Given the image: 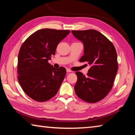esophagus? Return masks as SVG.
<instances>
[{
  "label": "esophagus",
  "mask_w": 135,
  "mask_h": 135,
  "mask_svg": "<svg viewBox=\"0 0 135 135\" xmlns=\"http://www.w3.org/2000/svg\"><path fill=\"white\" fill-rule=\"evenodd\" d=\"M67 72L70 73V72H71V71L70 69H68V68H67Z\"/></svg>",
  "instance_id": "1"
}]
</instances>
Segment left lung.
Here are the masks:
<instances>
[{"label": "left lung", "instance_id": "left-lung-1", "mask_svg": "<svg viewBox=\"0 0 135 135\" xmlns=\"http://www.w3.org/2000/svg\"><path fill=\"white\" fill-rule=\"evenodd\" d=\"M71 32L83 43L84 55L80 61L90 65L86 76L76 72L75 92L84 101L95 103L104 99L113 86L118 71L117 52L113 43L99 31L88 30Z\"/></svg>", "mask_w": 135, "mask_h": 135}]
</instances>
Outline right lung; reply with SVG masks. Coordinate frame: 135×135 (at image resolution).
Here are the masks:
<instances>
[{
  "label": "right lung",
  "mask_w": 135,
  "mask_h": 135,
  "mask_svg": "<svg viewBox=\"0 0 135 135\" xmlns=\"http://www.w3.org/2000/svg\"><path fill=\"white\" fill-rule=\"evenodd\" d=\"M69 30L44 28L29 36L22 45L18 56V79L31 99L44 102L56 94L64 79L66 70L49 64L58 43Z\"/></svg>",
  "instance_id": "right-lung-1"
}]
</instances>
